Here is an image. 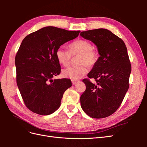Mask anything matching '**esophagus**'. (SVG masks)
Listing matches in <instances>:
<instances>
[{"instance_id": "obj_1", "label": "esophagus", "mask_w": 147, "mask_h": 147, "mask_svg": "<svg viewBox=\"0 0 147 147\" xmlns=\"http://www.w3.org/2000/svg\"><path fill=\"white\" fill-rule=\"evenodd\" d=\"M78 80H72V83L74 85V84H76L78 83Z\"/></svg>"}]
</instances>
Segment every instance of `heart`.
Masks as SVG:
<instances>
[{
  "mask_svg": "<svg viewBox=\"0 0 147 147\" xmlns=\"http://www.w3.org/2000/svg\"><path fill=\"white\" fill-rule=\"evenodd\" d=\"M56 56L59 63L63 66L70 65L72 57L78 56L77 67H70L63 70V75L72 80H78L86 75L88 66H94L99 60L98 52L92 47V43L84 39H78L69 45V51L59 47L56 51Z\"/></svg>",
  "mask_w": 147,
  "mask_h": 147,
  "instance_id": "heart-1",
  "label": "heart"
}]
</instances>
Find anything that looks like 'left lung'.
Wrapping results in <instances>:
<instances>
[{
	"label": "left lung",
	"mask_w": 147,
	"mask_h": 147,
	"mask_svg": "<svg viewBox=\"0 0 147 147\" xmlns=\"http://www.w3.org/2000/svg\"><path fill=\"white\" fill-rule=\"evenodd\" d=\"M83 38L98 49L97 64L83 80L86 90L80 97L82 109L93 118H103L115 113L121 105L129 83L131 65L123 40L105 29L83 31ZM90 78L95 80L92 84Z\"/></svg>",
	"instance_id": "obj_1"
}]
</instances>
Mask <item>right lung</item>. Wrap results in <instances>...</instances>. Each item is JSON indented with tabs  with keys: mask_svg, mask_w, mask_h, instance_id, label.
Returning a JSON list of instances; mask_svg holds the SVG:
<instances>
[{
	"mask_svg": "<svg viewBox=\"0 0 147 147\" xmlns=\"http://www.w3.org/2000/svg\"><path fill=\"white\" fill-rule=\"evenodd\" d=\"M80 32L48 26L22 41L15 56L16 83L24 104L32 112L48 115L59 109L72 82L67 78L52 79L61 73L56 51Z\"/></svg>",
	"mask_w": 147,
	"mask_h": 147,
	"instance_id": "right-lung-1",
	"label": "right lung"
}]
</instances>
